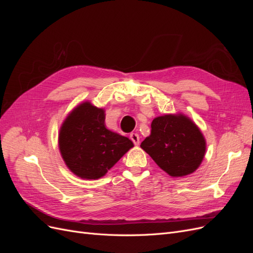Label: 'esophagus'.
I'll list each match as a JSON object with an SVG mask.
<instances>
[{
    "label": "esophagus",
    "instance_id": "34e87169",
    "mask_svg": "<svg viewBox=\"0 0 253 253\" xmlns=\"http://www.w3.org/2000/svg\"><path fill=\"white\" fill-rule=\"evenodd\" d=\"M129 138L132 139V141L134 142L135 145H138L139 144V135L137 133H131L129 134Z\"/></svg>",
    "mask_w": 253,
    "mask_h": 253
}]
</instances>
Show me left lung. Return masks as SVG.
<instances>
[{"label":"left lung","mask_w":253,"mask_h":253,"mask_svg":"<svg viewBox=\"0 0 253 253\" xmlns=\"http://www.w3.org/2000/svg\"><path fill=\"white\" fill-rule=\"evenodd\" d=\"M140 147L172 177L195 172L203 163L207 142L195 122L182 113L153 119L151 134Z\"/></svg>","instance_id":"1"}]
</instances>
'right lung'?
Masks as SVG:
<instances>
[{"label": "right lung", "mask_w": 253, "mask_h": 253, "mask_svg": "<svg viewBox=\"0 0 253 253\" xmlns=\"http://www.w3.org/2000/svg\"><path fill=\"white\" fill-rule=\"evenodd\" d=\"M105 111L83 101L60 126L58 145L66 167L82 179H98L134 147L127 137L105 126Z\"/></svg>", "instance_id": "right-lung-1"}]
</instances>
